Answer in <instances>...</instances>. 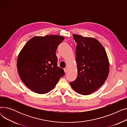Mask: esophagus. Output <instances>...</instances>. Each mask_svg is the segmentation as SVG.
<instances>
[{
    "instance_id": "34e87169",
    "label": "esophagus",
    "mask_w": 127,
    "mask_h": 127,
    "mask_svg": "<svg viewBox=\"0 0 127 127\" xmlns=\"http://www.w3.org/2000/svg\"><path fill=\"white\" fill-rule=\"evenodd\" d=\"M64 72H67V71H68L67 68H65L64 69Z\"/></svg>"
}]
</instances>
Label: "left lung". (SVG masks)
Wrapping results in <instances>:
<instances>
[{"instance_id":"1","label":"left lung","mask_w":127,"mask_h":127,"mask_svg":"<svg viewBox=\"0 0 127 127\" xmlns=\"http://www.w3.org/2000/svg\"><path fill=\"white\" fill-rule=\"evenodd\" d=\"M76 49L78 76L70 82L77 93L88 95L96 91L104 83L109 72V62L103 47L97 39L73 34Z\"/></svg>"}]
</instances>
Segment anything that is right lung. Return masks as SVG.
Masks as SVG:
<instances>
[{"label": "right lung", "instance_id": "obj_1", "mask_svg": "<svg viewBox=\"0 0 127 127\" xmlns=\"http://www.w3.org/2000/svg\"><path fill=\"white\" fill-rule=\"evenodd\" d=\"M64 37L57 35L34 36L26 44L17 58V67L24 84L38 94L55 87L65 75L58 67L56 50Z\"/></svg>", "mask_w": 127, "mask_h": 127}]
</instances>
